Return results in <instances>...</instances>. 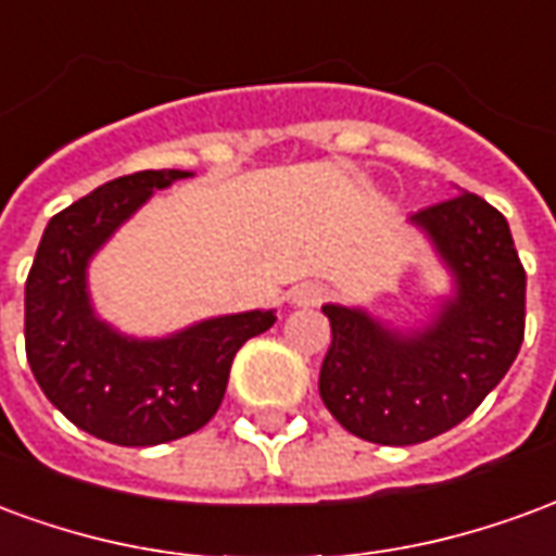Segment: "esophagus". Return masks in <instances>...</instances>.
Returning <instances> with one entry per match:
<instances>
[{"label": "esophagus", "instance_id": "esophagus-1", "mask_svg": "<svg viewBox=\"0 0 556 556\" xmlns=\"http://www.w3.org/2000/svg\"><path fill=\"white\" fill-rule=\"evenodd\" d=\"M327 298L325 286H318V282H303L298 289L291 291V301L298 303V306H318V303Z\"/></svg>", "mask_w": 556, "mask_h": 556}]
</instances>
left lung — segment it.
<instances>
[{"label": "left lung", "mask_w": 556, "mask_h": 556, "mask_svg": "<svg viewBox=\"0 0 556 556\" xmlns=\"http://www.w3.org/2000/svg\"><path fill=\"white\" fill-rule=\"evenodd\" d=\"M410 219L455 274V298L429 327L402 337L361 309L321 306L333 333L321 402L342 429L384 446L429 441L470 417L525 342L527 274L501 211L458 193Z\"/></svg>", "instance_id": "obj_1"}]
</instances>
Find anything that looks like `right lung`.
Here are the masks:
<instances>
[{"mask_svg":"<svg viewBox=\"0 0 556 556\" xmlns=\"http://www.w3.org/2000/svg\"><path fill=\"white\" fill-rule=\"evenodd\" d=\"M187 175H122L59 211L26 279V357L35 381L74 426L118 446H154L202 429L226 396L238 349L277 321L255 309L139 342L94 318L86 291L91 253L154 190Z\"/></svg>","mask_w":556,"mask_h":556,"instance_id":"add662e5","label":"right lung"}]
</instances>
